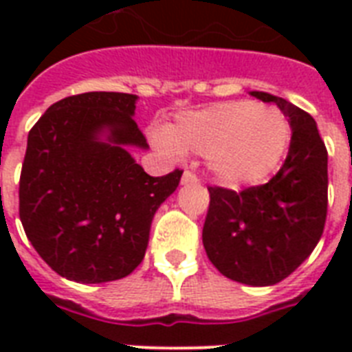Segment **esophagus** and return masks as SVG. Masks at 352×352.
<instances>
[{
	"label": "esophagus",
	"instance_id": "34e87169",
	"mask_svg": "<svg viewBox=\"0 0 352 352\" xmlns=\"http://www.w3.org/2000/svg\"><path fill=\"white\" fill-rule=\"evenodd\" d=\"M182 184H190V182H197V177H195V173H192V171H184L182 173V179H181Z\"/></svg>",
	"mask_w": 352,
	"mask_h": 352
}]
</instances>
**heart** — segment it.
Listing matches in <instances>:
<instances>
[{
  "instance_id": "1",
  "label": "heart",
  "mask_w": 352,
  "mask_h": 352,
  "mask_svg": "<svg viewBox=\"0 0 352 352\" xmlns=\"http://www.w3.org/2000/svg\"><path fill=\"white\" fill-rule=\"evenodd\" d=\"M289 142V118L278 107L252 100L217 102L184 111L168 131L155 135V144L168 155H206L215 181L232 188L265 181L279 166Z\"/></svg>"
}]
</instances>
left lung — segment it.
<instances>
[{
  "label": "left lung",
  "mask_w": 352,
  "mask_h": 352,
  "mask_svg": "<svg viewBox=\"0 0 352 352\" xmlns=\"http://www.w3.org/2000/svg\"><path fill=\"white\" fill-rule=\"evenodd\" d=\"M250 95L276 104L289 118V155L267 184L243 192L208 188L203 245L223 276L268 287L289 278L322 237L327 217V148L309 113L263 91Z\"/></svg>",
  "instance_id": "1"
}]
</instances>
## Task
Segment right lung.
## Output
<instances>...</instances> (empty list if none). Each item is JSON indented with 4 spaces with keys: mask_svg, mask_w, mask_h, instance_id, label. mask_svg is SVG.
I'll return each instance as SVG.
<instances>
[{
    "mask_svg": "<svg viewBox=\"0 0 352 352\" xmlns=\"http://www.w3.org/2000/svg\"><path fill=\"white\" fill-rule=\"evenodd\" d=\"M137 95L93 91L52 104L29 131L19 219L30 245L62 278L106 283L140 265L155 212L182 171L148 175L129 153L148 149Z\"/></svg>",
    "mask_w": 352,
    "mask_h": 352,
    "instance_id": "add662e5",
    "label": "right lung"
}]
</instances>
